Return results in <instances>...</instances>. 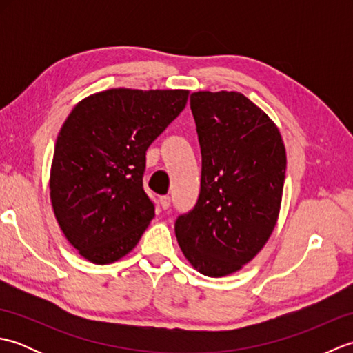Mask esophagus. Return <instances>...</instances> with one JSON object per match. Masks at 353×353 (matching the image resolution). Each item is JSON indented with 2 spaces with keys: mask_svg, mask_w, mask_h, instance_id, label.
Listing matches in <instances>:
<instances>
[{
  "mask_svg": "<svg viewBox=\"0 0 353 353\" xmlns=\"http://www.w3.org/2000/svg\"><path fill=\"white\" fill-rule=\"evenodd\" d=\"M159 203H161L162 209H168V208H170V205H171V199H170L168 196H163V197H161Z\"/></svg>",
  "mask_w": 353,
  "mask_h": 353,
  "instance_id": "esophagus-1",
  "label": "esophagus"
}]
</instances>
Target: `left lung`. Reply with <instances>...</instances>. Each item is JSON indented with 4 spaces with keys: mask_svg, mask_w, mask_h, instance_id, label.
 I'll return each mask as SVG.
<instances>
[{
    "mask_svg": "<svg viewBox=\"0 0 353 353\" xmlns=\"http://www.w3.org/2000/svg\"><path fill=\"white\" fill-rule=\"evenodd\" d=\"M201 150L196 206L174 224L201 274L223 277L261 252L281 211L287 153L276 124L239 92L191 94Z\"/></svg>",
    "mask_w": 353,
    "mask_h": 353,
    "instance_id": "1",
    "label": "left lung"
}]
</instances>
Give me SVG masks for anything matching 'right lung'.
I'll return each mask as SVG.
<instances>
[{"label": "right lung", "instance_id": "1", "mask_svg": "<svg viewBox=\"0 0 353 353\" xmlns=\"http://www.w3.org/2000/svg\"><path fill=\"white\" fill-rule=\"evenodd\" d=\"M190 91L108 89L86 97L54 145L50 199L63 235L85 259L110 264L138 244L154 205L142 186L145 152L185 109Z\"/></svg>", "mask_w": 353, "mask_h": 353}]
</instances>
